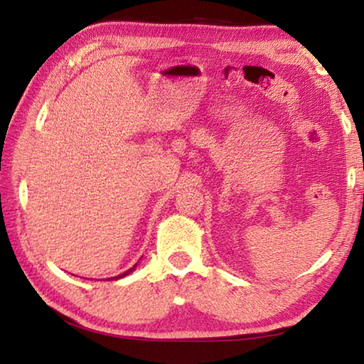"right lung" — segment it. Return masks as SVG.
Masks as SVG:
<instances>
[{
  "mask_svg": "<svg viewBox=\"0 0 364 364\" xmlns=\"http://www.w3.org/2000/svg\"><path fill=\"white\" fill-rule=\"evenodd\" d=\"M134 268H136V264H134V267H133V268H130V269H128V271H125V273H122V274H119V276H115V278H110V279H120V278H123V276H128V274H130V273H132V271H133Z\"/></svg>",
  "mask_w": 364,
  "mask_h": 364,
  "instance_id": "obj_1",
  "label": "right lung"
}]
</instances>
